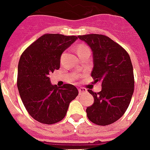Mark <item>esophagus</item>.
Masks as SVG:
<instances>
[{
  "label": "esophagus",
  "mask_w": 150,
  "mask_h": 150,
  "mask_svg": "<svg viewBox=\"0 0 150 150\" xmlns=\"http://www.w3.org/2000/svg\"><path fill=\"white\" fill-rule=\"evenodd\" d=\"M79 94H83V93H86V90L83 87H81V88H79Z\"/></svg>",
  "instance_id": "obj_1"
}]
</instances>
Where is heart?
<instances>
[{
  "instance_id": "b5f03b06",
  "label": "heart",
  "mask_w": 150,
  "mask_h": 150,
  "mask_svg": "<svg viewBox=\"0 0 150 150\" xmlns=\"http://www.w3.org/2000/svg\"><path fill=\"white\" fill-rule=\"evenodd\" d=\"M86 50H88V48L84 46V45H80L79 47H78V50H77V53L81 52H83V51H86Z\"/></svg>"
}]
</instances>
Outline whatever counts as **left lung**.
Wrapping results in <instances>:
<instances>
[{
    "instance_id": "1",
    "label": "left lung",
    "mask_w": 150,
    "mask_h": 150,
    "mask_svg": "<svg viewBox=\"0 0 150 150\" xmlns=\"http://www.w3.org/2000/svg\"><path fill=\"white\" fill-rule=\"evenodd\" d=\"M90 47L93 55L91 76L100 82L102 90L95 93L94 103L86 110L95 124L107 126L118 120L128 108L134 93V78L130 57L122 47L106 35H78Z\"/></svg>"
}]
</instances>
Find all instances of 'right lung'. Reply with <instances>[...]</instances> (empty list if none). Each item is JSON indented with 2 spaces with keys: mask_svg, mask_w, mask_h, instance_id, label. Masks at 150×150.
I'll list each match as a JSON object with an SVG mask.
<instances>
[{
  "mask_svg": "<svg viewBox=\"0 0 150 150\" xmlns=\"http://www.w3.org/2000/svg\"><path fill=\"white\" fill-rule=\"evenodd\" d=\"M75 35L45 34L24 51L18 64L17 87L25 108L39 122L54 124L67 114L78 95L71 84L62 87L51 83L49 74L58 70L61 55L76 40Z\"/></svg>",
  "mask_w": 150,
  "mask_h": 150,
  "instance_id": "obj_1",
  "label": "right lung"
}]
</instances>
